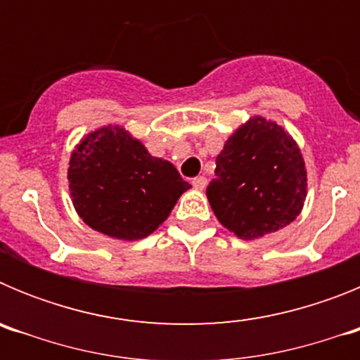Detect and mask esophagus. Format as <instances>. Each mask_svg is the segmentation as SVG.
Here are the masks:
<instances>
[{
  "instance_id": "1",
  "label": "esophagus",
  "mask_w": 360,
  "mask_h": 360,
  "mask_svg": "<svg viewBox=\"0 0 360 360\" xmlns=\"http://www.w3.org/2000/svg\"><path fill=\"white\" fill-rule=\"evenodd\" d=\"M205 186H207V178L205 176L193 178V187H195V189L202 191V189H205Z\"/></svg>"
}]
</instances>
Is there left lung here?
Wrapping results in <instances>:
<instances>
[{
	"instance_id": "1",
	"label": "left lung",
	"mask_w": 360,
	"mask_h": 360,
	"mask_svg": "<svg viewBox=\"0 0 360 360\" xmlns=\"http://www.w3.org/2000/svg\"><path fill=\"white\" fill-rule=\"evenodd\" d=\"M207 200L216 218L241 240L287 227L303 211L307 167L287 129L262 115L232 133L216 157Z\"/></svg>"
}]
</instances>
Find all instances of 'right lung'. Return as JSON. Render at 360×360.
Returning a JSON list of instances; mask_svg holds the SVG:
<instances>
[{
  "mask_svg": "<svg viewBox=\"0 0 360 360\" xmlns=\"http://www.w3.org/2000/svg\"><path fill=\"white\" fill-rule=\"evenodd\" d=\"M68 189L88 227L135 241L157 231L191 186L128 129L108 124L82 136L72 151Z\"/></svg>",
  "mask_w": 360,
  "mask_h": 360,
  "instance_id": "add662e5",
  "label": "right lung"
}]
</instances>
